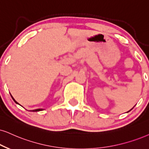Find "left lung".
<instances>
[{
  "instance_id": "1",
  "label": "left lung",
  "mask_w": 149,
  "mask_h": 149,
  "mask_svg": "<svg viewBox=\"0 0 149 149\" xmlns=\"http://www.w3.org/2000/svg\"><path fill=\"white\" fill-rule=\"evenodd\" d=\"M132 109H133V108ZM131 110H130V111H131ZM128 112H129V111H128Z\"/></svg>"
}]
</instances>
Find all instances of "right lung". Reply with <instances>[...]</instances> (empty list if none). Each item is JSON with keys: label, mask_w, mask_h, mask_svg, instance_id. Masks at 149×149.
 <instances>
[{"label": "right lung", "mask_w": 149, "mask_h": 149, "mask_svg": "<svg viewBox=\"0 0 149 149\" xmlns=\"http://www.w3.org/2000/svg\"><path fill=\"white\" fill-rule=\"evenodd\" d=\"M11 96H12V99H13V100H14L15 102L16 103V104H18V102H17L15 100V99L14 98V97H13V96L12 95H11ZM19 105H20V104H19ZM42 110H44V109H35V110H32V111H33V112H36V111H42Z\"/></svg>", "instance_id": "right-lung-1"}]
</instances>
